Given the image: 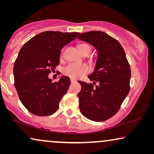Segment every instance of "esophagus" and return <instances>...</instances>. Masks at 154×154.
<instances>
[{
	"mask_svg": "<svg viewBox=\"0 0 154 154\" xmlns=\"http://www.w3.org/2000/svg\"><path fill=\"white\" fill-rule=\"evenodd\" d=\"M75 82H76V81H75V80L73 79H71V83H75Z\"/></svg>",
	"mask_w": 154,
	"mask_h": 154,
	"instance_id": "1",
	"label": "esophagus"
}]
</instances>
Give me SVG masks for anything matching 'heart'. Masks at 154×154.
Listing matches in <instances>:
<instances>
[{
  "label": "heart",
  "instance_id": "b5f03b06",
  "mask_svg": "<svg viewBox=\"0 0 154 154\" xmlns=\"http://www.w3.org/2000/svg\"><path fill=\"white\" fill-rule=\"evenodd\" d=\"M79 51L82 54L90 53L91 51V47L85 43H81L78 45ZM89 72V68L87 65L83 64H75L72 63L67 65L63 69V73L66 76L70 77L73 79H78L83 77V75Z\"/></svg>",
  "mask_w": 154,
  "mask_h": 154
}]
</instances>
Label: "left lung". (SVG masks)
Wrapping results in <instances>:
<instances>
[{
  "label": "left lung",
  "instance_id": "left-lung-1",
  "mask_svg": "<svg viewBox=\"0 0 154 154\" xmlns=\"http://www.w3.org/2000/svg\"><path fill=\"white\" fill-rule=\"evenodd\" d=\"M78 38L94 46L98 56L95 69L88 76L93 83L79 81L80 110L91 121H104L118 112L129 93L130 64L121 43L106 33L88 31Z\"/></svg>",
  "mask_w": 154,
  "mask_h": 154
}]
</instances>
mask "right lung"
<instances>
[{
    "instance_id": "add662e5",
    "label": "right lung",
    "mask_w": 154,
    "mask_h": 154,
    "mask_svg": "<svg viewBox=\"0 0 154 154\" xmlns=\"http://www.w3.org/2000/svg\"><path fill=\"white\" fill-rule=\"evenodd\" d=\"M79 33L44 31L26 42L14 64V86L22 104L33 114L47 116L56 112L70 85L63 75L52 82L48 74L60 64L61 50Z\"/></svg>"
}]
</instances>
